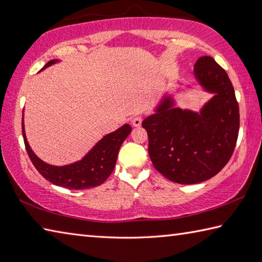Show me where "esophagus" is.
I'll return each mask as SVG.
<instances>
[{
	"label": "esophagus",
	"instance_id": "esophagus-1",
	"mask_svg": "<svg viewBox=\"0 0 262 262\" xmlns=\"http://www.w3.org/2000/svg\"><path fill=\"white\" fill-rule=\"evenodd\" d=\"M141 124H142V118H141V117L136 116V117H134V118L132 119V125L134 126V127H140Z\"/></svg>",
	"mask_w": 262,
	"mask_h": 262
}]
</instances>
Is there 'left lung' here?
I'll return each mask as SVG.
<instances>
[{"label":"left lung","instance_id":"obj_1","mask_svg":"<svg viewBox=\"0 0 262 262\" xmlns=\"http://www.w3.org/2000/svg\"><path fill=\"white\" fill-rule=\"evenodd\" d=\"M193 74L205 91L215 94L199 113L174 108L173 99L164 97L155 114L142 122L154 168L181 185L219 173L234 152L240 128L238 103L225 70L210 56H203Z\"/></svg>","mask_w":262,"mask_h":262}]
</instances>
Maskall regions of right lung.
I'll list each match as a JSON object with an SVG mask.
<instances>
[{
  "label": "right lung",
  "instance_id": "right-lung-1",
  "mask_svg": "<svg viewBox=\"0 0 262 262\" xmlns=\"http://www.w3.org/2000/svg\"><path fill=\"white\" fill-rule=\"evenodd\" d=\"M57 62V59H53L43 66V69ZM130 132L132 127L125 124L117 130L103 136L82 160L64 166H56L45 163L33 153L27 141L24 117H22V135H24L26 149L37 171L54 185L73 189V190L94 188L108 179L115 169L121 144Z\"/></svg>",
  "mask_w": 262,
  "mask_h": 262
}]
</instances>
